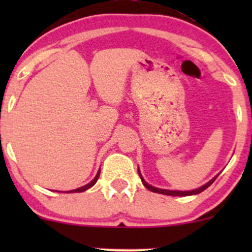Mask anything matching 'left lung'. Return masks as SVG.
<instances>
[{"label": "left lung", "instance_id": "1", "mask_svg": "<svg viewBox=\"0 0 252 252\" xmlns=\"http://www.w3.org/2000/svg\"><path fill=\"white\" fill-rule=\"evenodd\" d=\"M139 172V175H140V179L142 182V184L145 185V188H147V189L150 190V191H154V192H158V194H163V195H169V196H189V195H196V194H200L201 191H204L205 189H207L208 187H210L211 184H212L213 182H215V179L217 177H215L213 179H211L210 182L206 183L205 185H202V187H200L199 189H195V190H190V191H179V190H166V189H158V188H155L152 187V185L147 184L146 182L144 180V178H142V175L140 173V171L138 169Z\"/></svg>", "mask_w": 252, "mask_h": 252}]
</instances>
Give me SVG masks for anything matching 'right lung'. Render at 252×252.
Wrapping results in <instances>:
<instances>
[{
    "label": "right lung",
    "mask_w": 252,
    "mask_h": 252,
    "mask_svg": "<svg viewBox=\"0 0 252 252\" xmlns=\"http://www.w3.org/2000/svg\"><path fill=\"white\" fill-rule=\"evenodd\" d=\"M98 177H100V171L97 172V174H96V177L94 178L93 180H91L90 183H89V184H86V185H84V187H81V188H78V189H74V190H70V191H67V192H83V191H85V190H88V189H90L91 187H93V185H95V183L97 182V179H98Z\"/></svg>",
    "instance_id": "1"
}]
</instances>
